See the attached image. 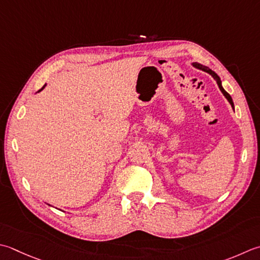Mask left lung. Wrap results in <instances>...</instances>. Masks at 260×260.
Here are the masks:
<instances>
[{"label":"left lung","mask_w":260,"mask_h":260,"mask_svg":"<svg viewBox=\"0 0 260 260\" xmlns=\"http://www.w3.org/2000/svg\"><path fill=\"white\" fill-rule=\"evenodd\" d=\"M194 66H196L197 69H201V70H203V71H205V72L210 73V74L213 76V79H214V80L216 81V83H217V85H218V88H220V90L222 91V93L224 94L225 98L229 100V103L231 104V106H232V107H235V106H233V101H232L231 95L229 94V93L226 92V91H225L224 89H223V86H222V84H221V80H220V78H218V76H217V74H216V73H214V72H213L212 70H210V69H208V68H206V66H203V65H201V64H197V63H195V64H194Z\"/></svg>","instance_id":"8db88e82"}]
</instances>
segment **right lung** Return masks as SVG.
I'll use <instances>...</instances> for the list:
<instances>
[{
	"instance_id": "obj_1",
	"label": "right lung",
	"mask_w": 260,
	"mask_h": 260,
	"mask_svg": "<svg viewBox=\"0 0 260 260\" xmlns=\"http://www.w3.org/2000/svg\"><path fill=\"white\" fill-rule=\"evenodd\" d=\"M44 88H45V85H44V86H43V88H42V89H40V90H43V89H44ZM40 90H39V91H40Z\"/></svg>"
}]
</instances>
